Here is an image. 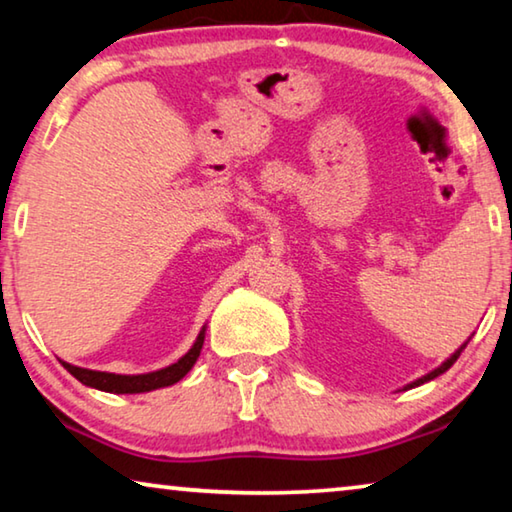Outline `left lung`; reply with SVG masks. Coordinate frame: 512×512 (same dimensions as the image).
Here are the masks:
<instances>
[{
    "mask_svg": "<svg viewBox=\"0 0 512 512\" xmlns=\"http://www.w3.org/2000/svg\"><path fill=\"white\" fill-rule=\"evenodd\" d=\"M465 345H467V343H465ZM465 345H462V348H460V350H455V352H453V357H451V359H446L442 366H439V368H435V371H432V373H428V375H423V377H419V380H416V382H412V384H410V389H412V387H419V384H423V382H428V380H435V377H437V375H442V373H446V371H448V368H451V366L455 364V361H458V357H460V352H462V350H465Z\"/></svg>",
    "mask_w": 512,
    "mask_h": 512,
    "instance_id": "1",
    "label": "left lung"
}]
</instances>
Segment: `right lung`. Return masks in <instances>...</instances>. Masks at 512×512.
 <instances>
[{"mask_svg": "<svg viewBox=\"0 0 512 512\" xmlns=\"http://www.w3.org/2000/svg\"><path fill=\"white\" fill-rule=\"evenodd\" d=\"M203 332H206V329H201L199 338H196L192 350L187 352L185 357H180L176 364H171L155 373L116 375V373H102V371H89V368H80V366H70L66 361H61V364H64V368L70 375L77 377L82 384H86V387L109 391V393H144V391L171 387V384L183 380V377L190 373V368L196 364V359H199L201 348H203Z\"/></svg>", "mask_w": 512, "mask_h": 512, "instance_id": "1", "label": "right lung"}]
</instances>
